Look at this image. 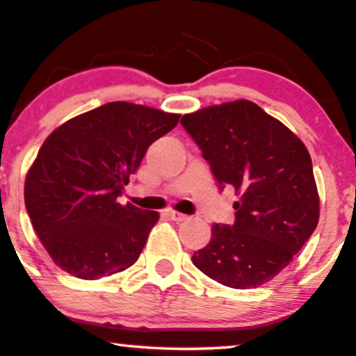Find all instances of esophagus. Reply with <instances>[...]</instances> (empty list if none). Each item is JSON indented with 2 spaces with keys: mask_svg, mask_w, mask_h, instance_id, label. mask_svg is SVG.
Listing matches in <instances>:
<instances>
[{
  "mask_svg": "<svg viewBox=\"0 0 356 356\" xmlns=\"http://www.w3.org/2000/svg\"><path fill=\"white\" fill-rule=\"evenodd\" d=\"M165 214L169 216V218L172 219V220H175V222H182V220H186V219H187V216H186V214H182V212H179V211H174V209L167 211Z\"/></svg>",
  "mask_w": 356,
  "mask_h": 356,
  "instance_id": "1",
  "label": "esophagus"
}]
</instances>
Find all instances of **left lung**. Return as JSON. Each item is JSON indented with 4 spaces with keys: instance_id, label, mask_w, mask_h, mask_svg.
I'll return each instance as SVG.
<instances>
[{
    "instance_id": "left-lung-1",
    "label": "left lung",
    "mask_w": 356,
    "mask_h": 356,
    "mask_svg": "<svg viewBox=\"0 0 356 356\" xmlns=\"http://www.w3.org/2000/svg\"><path fill=\"white\" fill-rule=\"evenodd\" d=\"M181 124L220 186L239 195L234 224H214L209 244L194 252L192 263L229 288L268 283L291 263L320 219L308 149L249 100L186 113Z\"/></svg>"
}]
</instances>
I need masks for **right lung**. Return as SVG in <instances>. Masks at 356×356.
<instances>
[{
  "label": "right lung",
  "instance_id": "obj_1",
  "mask_svg": "<svg viewBox=\"0 0 356 356\" xmlns=\"http://www.w3.org/2000/svg\"><path fill=\"white\" fill-rule=\"evenodd\" d=\"M129 102H110L56 127L24 181V206L56 266L80 280L125 271L144 249L159 212L117 197L152 142L179 122Z\"/></svg>",
  "mask_w": 356,
  "mask_h": 356
}]
</instances>
